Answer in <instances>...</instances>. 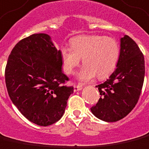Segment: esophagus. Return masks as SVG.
<instances>
[{"label":"esophagus","mask_w":149,"mask_h":149,"mask_svg":"<svg viewBox=\"0 0 149 149\" xmlns=\"http://www.w3.org/2000/svg\"><path fill=\"white\" fill-rule=\"evenodd\" d=\"M73 88H74V92H77V91H80V90H81V89H83V86H82V85H74Z\"/></svg>","instance_id":"obj_1"}]
</instances>
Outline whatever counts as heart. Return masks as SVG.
<instances>
[{"mask_svg":"<svg viewBox=\"0 0 149 149\" xmlns=\"http://www.w3.org/2000/svg\"><path fill=\"white\" fill-rule=\"evenodd\" d=\"M71 47L60 49L64 70L67 74L73 73L82 58L84 66L77 74L81 81H89L97 76L99 79L107 77L118 63L119 47L113 38L81 35L72 40Z\"/></svg>","mask_w":149,"mask_h":149,"instance_id":"b5f03b06","label":"heart"}]
</instances>
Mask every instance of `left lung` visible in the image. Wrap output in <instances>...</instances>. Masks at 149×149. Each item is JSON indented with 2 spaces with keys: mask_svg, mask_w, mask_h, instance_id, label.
Here are the masks:
<instances>
[{
  "mask_svg": "<svg viewBox=\"0 0 149 149\" xmlns=\"http://www.w3.org/2000/svg\"><path fill=\"white\" fill-rule=\"evenodd\" d=\"M145 73L143 53L128 35L120 39V53L114 72L97 85L101 97L90 108L97 118L105 122L123 118L136 107Z\"/></svg>",
  "mask_w": 149,
  "mask_h": 149,
  "instance_id": "left-lung-1",
  "label": "left lung"
}]
</instances>
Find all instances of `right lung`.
Masks as SVG:
<instances>
[{"label": "right lung", "instance_id": "right-lung-1", "mask_svg": "<svg viewBox=\"0 0 149 149\" xmlns=\"http://www.w3.org/2000/svg\"><path fill=\"white\" fill-rule=\"evenodd\" d=\"M63 61L47 34H34L17 43L6 68V84L12 102L29 121L49 126L59 121L72 86L62 72Z\"/></svg>", "mask_w": 149, "mask_h": 149}]
</instances>
